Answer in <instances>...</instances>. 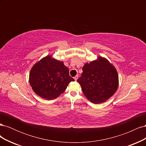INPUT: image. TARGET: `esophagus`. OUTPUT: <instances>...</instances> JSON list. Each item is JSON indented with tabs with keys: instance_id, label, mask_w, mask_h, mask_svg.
<instances>
[{
	"instance_id": "1",
	"label": "esophagus",
	"mask_w": 146,
	"mask_h": 146,
	"mask_svg": "<svg viewBox=\"0 0 146 146\" xmlns=\"http://www.w3.org/2000/svg\"><path fill=\"white\" fill-rule=\"evenodd\" d=\"M78 76H75L74 77V79H75V80H77V78H78Z\"/></svg>"
}]
</instances>
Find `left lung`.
Listing matches in <instances>:
<instances>
[{
  "instance_id": "1",
  "label": "left lung",
  "mask_w": 146,
  "mask_h": 146,
  "mask_svg": "<svg viewBox=\"0 0 146 146\" xmlns=\"http://www.w3.org/2000/svg\"><path fill=\"white\" fill-rule=\"evenodd\" d=\"M98 61L86 63L83 72L77 79L83 94L94 104L108 100L115 93L118 87V75L116 69L102 57Z\"/></svg>"
}]
</instances>
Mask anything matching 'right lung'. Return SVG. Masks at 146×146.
Segmentation results:
<instances>
[{
  "label": "right lung",
  "mask_w": 146,
  "mask_h": 146,
  "mask_svg": "<svg viewBox=\"0 0 146 146\" xmlns=\"http://www.w3.org/2000/svg\"><path fill=\"white\" fill-rule=\"evenodd\" d=\"M74 81L63 62L47 56L35 64L30 72L29 82L36 94L47 100L56 99Z\"/></svg>",
  "instance_id": "right-lung-1"
}]
</instances>
